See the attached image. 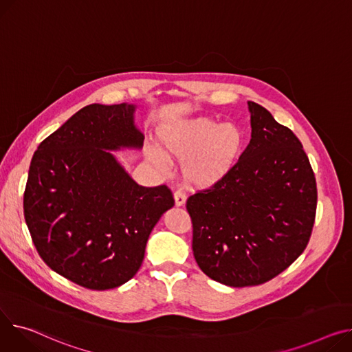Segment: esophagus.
<instances>
[{"mask_svg":"<svg viewBox=\"0 0 352 352\" xmlns=\"http://www.w3.org/2000/svg\"><path fill=\"white\" fill-rule=\"evenodd\" d=\"M174 198H175V205L182 206L186 201V194H185L184 190H177L175 194H174Z\"/></svg>","mask_w":352,"mask_h":352,"instance_id":"34e87169","label":"esophagus"}]
</instances>
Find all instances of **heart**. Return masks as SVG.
Wrapping results in <instances>:
<instances>
[{
  "mask_svg": "<svg viewBox=\"0 0 352 352\" xmlns=\"http://www.w3.org/2000/svg\"><path fill=\"white\" fill-rule=\"evenodd\" d=\"M158 137L168 155L186 161L185 175L199 185L219 181L235 166L243 148V131L239 126L221 124L206 117L171 124L162 129ZM147 155L157 167L167 168V157L158 148H148Z\"/></svg>",
  "mask_w": 352,
  "mask_h": 352,
  "instance_id": "obj_1",
  "label": "heart"
}]
</instances>
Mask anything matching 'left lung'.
Listing matches in <instances>:
<instances>
[{
    "label": "left lung",
    "instance_id": "obj_1",
    "mask_svg": "<svg viewBox=\"0 0 352 352\" xmlns=\"http://www.w3.org/2000/svg\"><path fill=\"white\" fill-rule=\"evenodd\" d=\"M252 138L219 181L186 199L201 270L232 287L263 285L306 249L317 184L300 140L249 102Z\"/></svg>",
    "mask_w": 352,
    "mask_h": 352
}]
</instances>
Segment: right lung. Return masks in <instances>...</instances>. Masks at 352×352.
I'll return each instance as SVG.
<instances>
[{
  "instance_id": "add662e5",
  "label": "right lung",
  "mask_w": 352,
  "mask_h": 352,
  "mask_svg": "<svg viewBox=\"0 0 352 352\" xmlns=\"http://www.w3.org/2000/svg\"><path fill=\"white\" fill-rule=\"evenodd\" d=\"M133 104H89L35 151L23 215L42 261L82 287H119L137 273L150 233L174 205L167 185L142 186L107 150L142 147Z\"/></svg>"
}]
</instances>
